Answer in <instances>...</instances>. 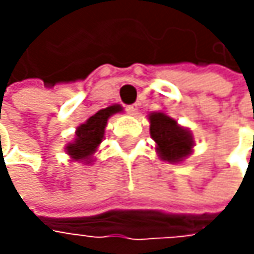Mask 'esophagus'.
Masks as SVG:
<instances>
[{"mask_svg":"<svg viewBox=\"0 0 254 254\" xmlns=\"http://www.w3.org/2000/svg\"><path fill=\"white\" fill-rule=\"evenodd\" d=\"M126 111H128L131 116H135V114L138 113V105H137V103H134V105H128V106H126Z\"/></svg>","mask_w":254,"mask_h":254,"instance_id":"esophagus-1","label":"esophagus"}]
</instances>
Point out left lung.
<instances>
[{"label":"left lung","instance_id":"left-lung-1","mask_svg":"<svg viewBox=\"0 0 254 254\" xmlns=\"http://www.w3.org/2000/svg\"><path fill=\"white\" fill-rule=\"evenodd\" d=\"M151 137L157 143V151L161 160L169 163H180L186 158L193 146V138L188 129L164 113L149 114Z\"/></svg>","mask_w":254,"mask_h":254}]
</instances>
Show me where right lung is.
Wrapping results in <instances>:
<instances>
[{"label": "right lung", "instance_id": "right-lung-1", "mask_svg": "<svg viewBox=\"0 0 254 254\" xmlns=\"http://www.w3.org/2000/svg\"><path fill=\"white\" fill-rule=\"evenodd\" d=\"M122 111L120 105H113L108 108L97 111L94 116H91L83 125H80L76 131V138L73 143L66 146V152L73 160H86L96 152L97 146L103 140L105 126L108 123V119Z\"/></svg>", "mask_w": 254, "mask_h": 254}]
</instances>
